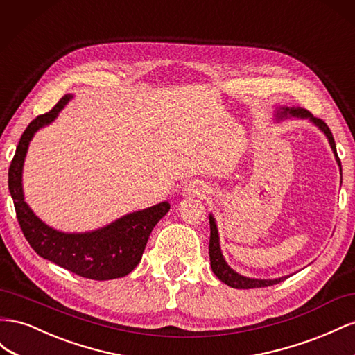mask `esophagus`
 Masks as SVG:
<instances>
[{
    "label": "esophagus",
    "instance_id": "1",
    "mask_svg": "<svg viewBox=\"0 0 355 355\" xmlns=\"http://www.w3.org/2000/svg\"><path fill=\"white\" fill-rule=\"evenodd\" d=\"M184 194L185 198H189V197H200V196H204L206 194V188H204L201 184H198V182H191L189 185H187L184 188Z\"/></svg>",
    "mask_w": 355,
    "mask_h": 355
}]
</instances>
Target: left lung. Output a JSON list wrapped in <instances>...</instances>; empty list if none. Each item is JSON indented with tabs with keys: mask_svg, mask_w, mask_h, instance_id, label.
Returning a JSON list of instances; mask_svg holds the SVG:
<instances>
[{
	"mask_svg": "<svg viewBox=\"0 0 355 355\" xmlns=\"http://www.w3.org/2000/svg\"><path fill=\"white\" fill-rule=\"evenodd\" d=\"M292 116L300 118V120H308L309 123H313L315 127H318L320 130L324 133V136L327 137V141L330 144L331 151H333V154H335L336 163L340 170V179H342V166H340V159L336 153V144H335V139H333V135L330 132V128L327 127V124L323 120H320V118H315L306 110L299 108V106H296V108L295 106L293 108H288V106H278V108H275V120L277 121L287 120V118H292ZM209 220H210V243H209L210 265H211V271L222 283H225L230 287H234V288H256V287H268V286L278 284V283L284 282L288 277V275H286V277H280V278H250V277H244V275L239 274L237 271H234L232 268L227 263V261H225V257L222 254L218 225H216V219L213 218L211 213L209 214Z\"/></svg>",
	"mask_w": 355,
	"mask_h": 355,
	"instance_id": "obj_1",
	"label": "left lung"
}]
</instances>
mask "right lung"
I'll list each match as a JSON object with an SVG mask.
<instances>
[{
  "instance_id": "1",
  "label": "right lung",
  "mask_w": 355,
  "mask_h": 355,
  "mask_svg": "<svg viewBox=\"0 0 355 355\" xmlns=\"http://www.w3.org/2000/svg\"><path fill=\"white\" fill-rule=\"evenodd\" d=\"M72 94H67L50 112L38 115L20 137L8 168V189L17 220L32 249L44 259L90 280H112L130 274L141 262L149 234L170 210L167 201L128 213L103 228L89 232H63L49 227L28 206L24 196L22 173L32 137L40 128L56 120Z\"/></svg>"
}]
</instances>
